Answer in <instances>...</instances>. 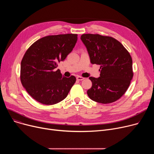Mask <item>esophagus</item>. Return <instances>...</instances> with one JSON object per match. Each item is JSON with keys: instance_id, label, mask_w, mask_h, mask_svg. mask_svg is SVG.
Instances as JSON below:
<instances>
[{"instance_id": "obj_1", "label": "esophagus", "mask_w": 154, "mask_h": 154, "mask_svg": "<svg viewBox=\"0 0 154 154\" xmlns=\"http://www.w3.org/2000/svg\"><path fill=\"white\" fill-rule=\"evenodd\" d=\"M85 78L84 77H81V76H77V79L78 80H84Z\"/></svg>"}]
</instances>
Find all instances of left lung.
<instances>
[{
  "instance_id": "8db88e82",
  "label": "left lung",
  "mask_w": 154,
  "mask_h": 154,
  "mask_svg": "<svg viewBox=\"0 0 154 154\" xmlns=\"http://www.w3.org/2000/svg\"><path fill=\"white\" fill-rule=\"evenodd\" d=\"M80 38L87 48L91 62L100 66V77H89L92 85L87 91L88 96L101 103L117 100L127 91L134 75L130 54L112 37L87 34Z\"/></svg>"
}]
</instances>
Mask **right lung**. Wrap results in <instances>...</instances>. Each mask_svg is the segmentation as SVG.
<instances>
[{
    "mask_svg": "<svg viewBox=\"0 0 154 154\" xmlns=\"http://www.w3.org/2000/svg\"><path fill=\"white\" fill-rule=\"evenodd\" d=\"M77 40V34L46 36L37 40L24 54L20 65V81L37 102L54 105L66 98L76 78L63 77L57 67L72 52Z\"/></svg>",
    "mask_w": 154,
    "mask_h": 154,
    "instance_id": "obj_1",
    "label": "right lung"
}]
</instances>
